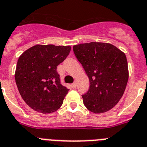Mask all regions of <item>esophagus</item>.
I'll use <instances>...</instances> for the list:
<instances>
[{"instance_id": "34e87169", "label": "esophagus", "mask_w": 147, "mask_h": 147, "mask_svg": "<svg viewBox=\"0 0 147 147\" xmlns=\"http://www.w3.org/2000/svg\"><path fill=\"white\" fill-rule=\"evenodd\" d=\"M71 86H72V88H73V89H75V87H76V83H73V84H71Z\"/></svg>"}]
</instances>
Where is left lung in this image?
<instances>
[{
	"mask_svg": "<svg viewBox=\"0 0 147 147\" xmlns=\"http://www.w3.org/2000/svg\"><path fill=\"white\" fill-rule=\"evenodd\" d=\"M73 51L90 84L89 91L82 95L84 106L95 114L110 110L122 98L128 81L125 53L101 42L80 43L73 46Z\"/></svg>",
	"mask_w": 147,
	"mask_h": 147,
	"instance_id": "8db88e82",
	"label": "left lung"
}]
</instances>
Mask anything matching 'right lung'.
Wrapping results in <instances>:
<instances>
[{"mask_svg":"<svg viewBox=\"0 0 147 147\" xmlns=\"http://www.w3.org/2000/svg\"><path fill=\"white\" fill-rule=\"evenodd\" d=\"M70 50V46L37 44L19 57L15 82L30 108L47 114L61 107L69 89L60 82L57 66L66 59Z\"/></svg>","mask_w":147,"mask_h":147,"instance_id":"right-lung-1","label":"right lung"}]
</instances>
